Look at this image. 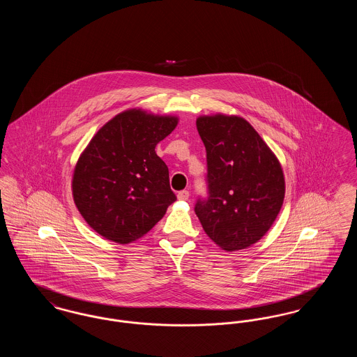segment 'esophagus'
Here are the masks:
<instances>
[{
  "label": "esophagus",
  "mask_w": 357,
  "mask_h": 357,
  "mask_svg": "<svg viewBox=\"0 0 357 357\" xmlns=\"http://www.w3.org/2000/svg\"><path fill=\"white\" fill-rule=\"evenodd\" d=\"M188 197H190V192L187 190H182V191L178 192V199L179 201H187Z\"/></svg>",
  "instance_id": "esophagus-1"
}]
</instances>
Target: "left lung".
Segmentation results:
<instances>
[{
	"label": "left lung",
	"instance_id": "8db88e82",
	"mask_svg": "<svg viewBox=\"0 0 357 357\" xmlns=\"http://www.w3.org/2000/svg\"><path fill=\"white\" fill-rule=\"evenodd\" d=\"M197 128L206 147L208 197L197 201L195 214L223 250L246 249L266 234L281 210V165L243 118L199 116Z\"/></svg>",
	"mask_w": 357,
	"mask_h": 357
}]
</instances>
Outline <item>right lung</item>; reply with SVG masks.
Masks as SVG:
<instances>
[{
	"label": "right lung",
	"mask_w": 357,
	"mask_h": 357,
	"mask_svg": "<svg viewBox=\"0 0 357 357\" xmlns=\"http://www.w3.org/2000/svg\"><path fill=\"white\" fill-rule=\"evenodd\" d=\"M176 116L128 109L105 123L80 155L72 178L73 201L102 237L130 243L163 218L176 197L155 147Z\"/></svg>",
	"instance_id": "add662e5"
}]
</instances>
